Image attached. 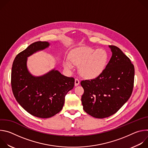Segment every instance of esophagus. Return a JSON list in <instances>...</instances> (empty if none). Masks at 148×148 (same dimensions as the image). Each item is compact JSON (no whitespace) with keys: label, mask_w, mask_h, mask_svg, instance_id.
<instances>
[{"label":"esophagus","mask_w":148,"mask_h":148,"mask_svg":"<svg viewBox=\"0 0 148 148\" xmlns=\"http://www.w3.org/2000/svg\"><path fill=\"white\" fill-rule=\"evenodd\" d=\"M79 84V79H77V78H75V86H78Z\"/></svg>","instance_id":"esophagus-1"}]
</instances>
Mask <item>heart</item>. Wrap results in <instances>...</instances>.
Masks as SVG:
<instances>
[{
    "label": "heart",
    "mask_w": 148,
    "mask_h": 148,
    "mask_svg": "<svg viewBox=\"0 0 148 148\" xmlns=\"http://www.w3.org/2000/svg\"><path fill=\"white\" fill-rule=\"evenodd\" d=\"M70 59L63 61V66L71 70L73 64L80 66L79 71L86 78L92 79L99 76L105 70L109 61V54L104 49L95 50L91 47H81L73 50Z\"/></svg>",
    "instance_id": "obj_1"
}]
</instances>
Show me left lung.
Returning <instances> with one entry per match:
<instances>
[{"instance_id":"8db88e82","label":"left lung","mask_w":148,"mask_h":148,"mask_svg":"<svg viewBox=\"0 0 148 148\" xmlns=\"http://www.w3.org/2000/svg\"><path fill=\"white\" fill-rule=\"evenodd\" d=\"M112 57L103 71L92 79L83 80V109L96 118L116 113L130 98L134 87L135 69L121 49L109 46Z\"/></svg>"}]
</instances>
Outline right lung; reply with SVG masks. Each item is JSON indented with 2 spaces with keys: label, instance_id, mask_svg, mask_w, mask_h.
Returning <instances> with one entry per match:
<instances>
[{
  "label": "right lung",
  "instance_id": "add662e5",
  "mask_svg": "<svg viewBox=\"0 0 148 148\" xmlns=\"http://www.w3.org/2000/svg\"><path fill=\"white\" fill-rule=\"evenodd\" d=\"M49 46L47 41L32 43L16 56L12 68L11 85L16 101L27 112L41 118L58 113L67 93L74 86V78L63 75L55 69L38 77L29 71L27 57Z\"/></svg>",
  "mask_w": 148,
  "mask_h": 148
}]
</instances>
